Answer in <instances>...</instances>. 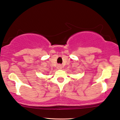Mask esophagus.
Returning <instances> with one entry per match:
<instances>
[{
    "instance_id": "esophagus-1",
    "label": "esophagus",
    "mask_w": 120,
    "mask_h": 120,
    "mask_svg": "<svg viewBox=\"0 0 120 120\" xmlns=\"http://www.w3.org/2000/svg\"><path fill=\"white\" fill-rule=\"evenodd\" d=\"M61 68H62V66H61V65H57V69H61Z\"/></svg>"
}]
</instances>
